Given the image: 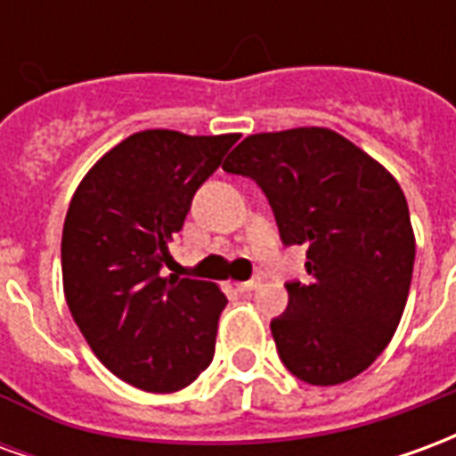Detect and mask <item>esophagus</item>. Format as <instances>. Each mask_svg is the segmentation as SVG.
<instances>
[{"mask_svg": "<svg viewBox=\"0 0 456 456\" xmlns=\"http://www.w3.org/2000/svg\"><path fill=\"white\" fill-rule=\"evenodd\" d=\"M258 286H261L258 281H244V283H237V290H241V293H251V290H256Z\"/></svg>", "mask_w": 456, "mask_h": 456, "instance_id": "1", "label": "esophagus"}]
</instances>
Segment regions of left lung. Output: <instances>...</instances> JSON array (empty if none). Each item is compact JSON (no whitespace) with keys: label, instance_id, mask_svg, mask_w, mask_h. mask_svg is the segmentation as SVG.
Listing matches in <instances>:
<instances>
[{"label":"left lung","instance_id":"1","mask_svg":"<svg viewBox=\"0 0 456 456\" xmlns=\"http://www.w3.org/2000/svg\"><path fill=\"white\" fill-rule=\"evenodd\" d=\"M266 192L286 247H305L310 283H286L271 322L281 362L300 381L337 386L388 346L415 261L398 180L342 134L297 126L251 134L222 163Z\"/></svg>","mask_w":456,"mask_h":456}]
</instances>
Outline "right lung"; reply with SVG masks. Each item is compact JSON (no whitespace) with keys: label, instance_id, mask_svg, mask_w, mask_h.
Masks as SVG:
<instances>
[{"label":"right lung","instance_id":"obj_1","mask_svg":"<svg viewBox=\"0 0 456 456\" xmlns=\"http://www.w3.org/2000/svg\"><path fill=\"white\" fill-rule=\"evenodd\" d=\"M239 134L146 129L87 170L65 215L61 261L75 325L121 381L173 393L215 356L227 297L215 283L160 276L192 195Z\"/></svg>","mask_w":456,"mask_h":456}]
</instances>
